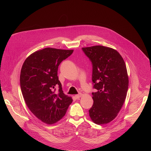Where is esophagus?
Returning a JSON list of instances; mask_svg holds the SVG:
<instances>
[{"mask_svg": "<svg viewBox=\"0 0 151 151\" xmlns=\"http://www.w3.org/2000/svg\"><path fill=\"white\" fill-rule=\"evenodd\" d=\"M81 95H82V94H81V93H78V94H77V95H75V97H76L77 99H78L79 98H80V97L81 96Z\"/></svg>", "mask_w": 151, "mask_h": 151, "instance_id": "34e87169", "label": "esophagus"}]
</instances>
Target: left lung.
Masks as SVG:
<instances>
[{
  "instance_id": "1",
  "label": "left lung",
  "mask_w": 151,
  "mask_h": 151,
  "mask_svg": "<svg viewBox=\"0 0 151 151\" xmlns=\"http://www.w3.org/2000/svg\"><path fill=\"white\" fill-rule=\"evenodd\" d=\"M92 65L93 104L89 110L96 124L110 123L117 116L127 96L129 77L125 62L116 50L103 46L83 47Z\"/></svg>"
}]
</instances>
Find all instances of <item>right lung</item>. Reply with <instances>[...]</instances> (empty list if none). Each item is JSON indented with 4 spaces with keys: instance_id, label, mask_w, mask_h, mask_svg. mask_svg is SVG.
<instances>
[{
    "instance_id": "obj_1",
    "label": "right lung",
    "mask_w": 151,
    "mask_h": 151,
    "mask_svg": "<svg viewBox=\"0 0 151 151\" xmlns=\"http://www.w3.org/2000/svg\"><path fill=\"white\" fill-rule=\"evenodd\" d=\"M73 52L44 48L28 56L22 66L20 80L24 101L31 111L46 124L60 120L73 102L63 93L58 76L59 65Z\"/></svg>"
}]
</instances>
